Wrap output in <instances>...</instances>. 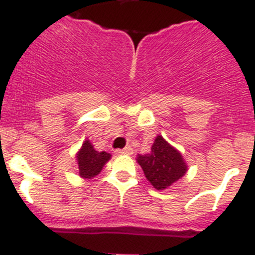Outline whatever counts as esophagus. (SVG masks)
Segmentation results:
<instances>
[{"label":"esophagus","instance_id":"obj_1","mask_svg":"<svg viewBox=\"0 0 255 255\" xmlns=\"http://www.w3.org/2000/svg\"><path fill=\"white\" fill-rule=\"evenodd\" d=\"M131 152H132L131 147H125V148H123V149L116 150L117 154H131Z\"/></svg>","mask_w":255,"mask_h":255}]
</instances>
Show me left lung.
Segmentation results:
<instances>
[{
	"instance_id": "left-lung-1",
	"label": "left lung",
	"mask_w": 255,
	"mask_h": 255,
	"mask_svg": "<svg viewBox=\"0 0 255 255\" xmlns=\"http://www.w3.org/2000/svg\"><path fill=\"white\" fill-rule=\"evenodd\" d=\"M138 163L144 171L148 181L157 190L171 186L175 181L181 179L186 172V164L175 148L158 135L152 145L149 154L139 155Z\"/></svg>"
}]
</instances>
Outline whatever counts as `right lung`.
Masks as SVG:
<instances>
[{
  "label": "right lung",
  "instance_id": "right-lung-1",
  "mask_svg": "<svg viewBox=\"0 0 255 255\" xmlns=\"http://www.w3.org/2000/svg\"><path fill=\"white\" fill-rule=\"evenodd\" d=\"M111 158V154L106 152H97L89 140H85L82 149L78 153V164L80 176L89 179L101 172L103 164Z\"/></svg>",
  "mask_w": 255,
  "mask_h": 255
}]
</instances>
